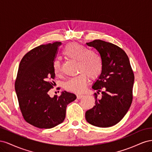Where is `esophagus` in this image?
I'll return each mask as SVG.
<instances>
[{
	"instance_id": "34e87169",
	"label": "esophagus",
	"mask_w": 152,
	"mask_h": 152,
	"mask_svg": "<svg viewBox=\"0 0 152 152\" xmlns=\"http://www.w3.org/2000/svg\"><path fill=\"white\" fill-rule=\"evenodd\" d=\"M82 97H83V95H81V94H78V95H77V98L78 99H81Z\"/></svg>"
}]
</instances>
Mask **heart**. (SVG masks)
<instances>
[{
    "label": "heart",
    "instance_id": "obj_1",
    "mask_svg": "<svg viewBox=\"0 0 152 152\" xmlns=\"http://www.w3.org/2000/svg\"><path fill=\"white\" fill-rule=\"evenodd\" d=\"M63 54L66 58L78 61V70L81 72L79 75L70 78L65 82V89L73 93H81L86 87V74L91 79H96L100 75L103 69L102 59L98 53L75 42L66 45L63 50ZM53 68L55 74H60V62L58 60L54 61Z\"/></svg>",
    "mask_w": 152,
    "mask_h": 152
}]
</instances>
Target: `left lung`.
<instances>
[{
	"label": "left lung",
	"mask_w": 152,
	"mask_h": 152,
	"mask_svg": "<svg viewBox=\"0 0 152 152\" xmlns=\"http://www.w3.org/2000/svg\"><path fill=\"white\" fill-rule=\"evenodd\" d=\"M98 50L103 61L100 75L92 88L102 90V98L94 94L95 105L86 112L90 124L109 127L120 122L129 109L132 101L134 75L127 55L117 45L102 40L86 43Z\"/></svg>",
	"instance_id": "obj_1"
}]
</instances>
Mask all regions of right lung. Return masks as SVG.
Listing matches in <instances>:
<instances>
[{"instance_id":"right-lung-1","label":"right lung","mask_w":152,"mask_h":152,"mask_svg":"<svg viewBox=\"0 0 152 152\" xmlns=\"http://www.w3.org/2000/svg\"><path fill=\"white\" fill-rule=\"evenodd\" d=\"M60 42L40 45L22 58L18 68L15 90L25 120L40 129H50L65 118L67 105L77 96L66 91L50 97L55 73L53 63Z\"/></svg>"}]
</instances>
